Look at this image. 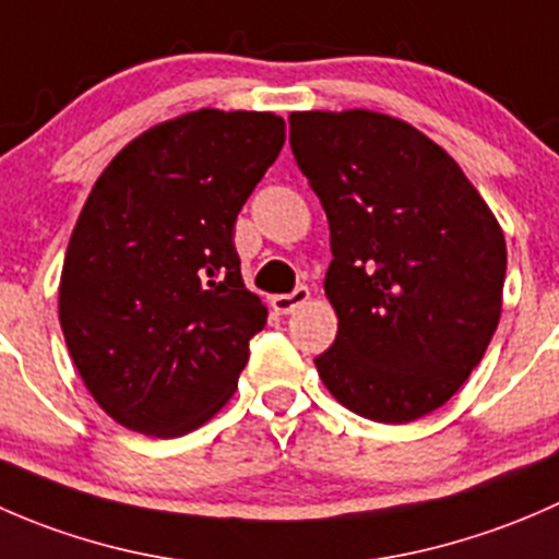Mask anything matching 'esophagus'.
Returning a JSON list of instances; mask_svg holds the SVG:
<instances>
[{
  "label": "esophagus",
  "instance_id": "esophagus-1",
  "mask_svg": "<svg viewBox=\"0 0 559 559\" xmlns=\"http://www.w3.org/2000/svg\"><path fill=\"white\" fill-rule=\"evenodd\" d=\"M308 297H311V292H308V286H297L295 292H289V295H275L270 297V306H273L275 313H292L295 308L306 306Z\"/></svg>",
  "mask_w": 559,
  "mask_h": 559
}]
</instances>
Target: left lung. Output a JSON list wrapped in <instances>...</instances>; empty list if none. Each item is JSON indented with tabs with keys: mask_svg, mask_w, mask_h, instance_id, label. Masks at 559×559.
<instances>
[{
	"mask_svg": "<svg viewBox=\"0 0 559 559\" xmlns=\"http://www.w3.org/2000/svg\"><path fill=\"white\" fill-rule=\"evenodd\" d=\"M289 143L330 222L337 335L313 359L321 381L384 425L441 408L498 330V218L452 156L400 118L292 112Z\"/></svg>",
	"mask_w": 559,
	"mask_h": 559,
	"instance_id": "left-lung-1",
	"label": "left lung"
}]
</instances>
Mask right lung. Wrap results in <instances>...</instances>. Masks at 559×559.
Listing matches in <instances>:
<instances>
[{
    "label": "right lung",
    "instance_id": "1",
    "mask_svg": "<svg viewBox=\"0 0 559 559\" xmlns=\"http://www.w3.org/2000/svg\"><path fill=\"white\" fill-rule=\"evenodd\" d=\"M284 140L275 112L202 107L134 138L94 183L67 246L59 321L118 425L186 436L238 389L267 308L243 284L235 222Z\"/></svg>",
    "mask_w": 559,
    "mask_h": 559
}]
</instances>
